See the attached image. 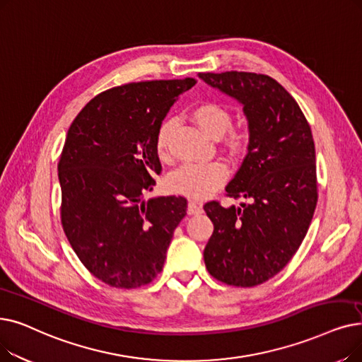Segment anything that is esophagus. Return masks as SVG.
I'll return each instance as SVG.
<instances>
[{"label": "esophagus", "instance_id": "34e87169", "mask_svg": "<svg viewBox=\"0 0 362 362\" xmlns=\"http://www.w3.org/2000/svg\"><path fill=\"white\" fill-rule=\"evenodd\" d=\"M187 213L199 214V213H202V206L197 201H189V204H187Z\"/></svg>", "mask_w": 362, "mask_h": 362}]
</instances>
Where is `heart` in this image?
Here are the masks:
<instances>
[{
	"mask_svg": "<svg viewBox=\"0 0 362 362\" xmlns=\"http://www.w3.org/2000/svg\"><path fill=\"white\" fill-rule=\"evenodd\" d=\"M191 118L198 127L211 137H222L228 132L226 142L232 152H240L248 145V132L229 130L232 125V115L228 109L216 102H204L197 105L191 111ZM173 121L164 119L155 133V151L160 160L170 158L168 145ZM229 177L228 167L220 163H186L171 173L167 179L170 191L182 194L189 198H206L217 191Z\"/></svg>",
	"mask_w": 362,
	"mask_h": 362,
	"instance_id": "obj_1",
	"label": "heart"
}]
</instances>
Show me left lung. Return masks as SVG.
Listing matches in <instances>:
<instances>
[{"instance_id": "8db88e82", "label": "left lung", "mask_w": 362, "mask_h": 362, "mask_svg": "<svg viewBox=\"0 0 362 362\" xmlns=\"http://www.w3.org/2000/svg\"><path fill=\"white\" fill-rule=\"evenodd\" d=\"M198 76L244 106L250 132L247 156L226 186L228 197L247 202L204 206L214 225L204 262L217 281L255 287L284 269L309 229L318 201L312 132L291 94L268 75Z\"/></svg>"}]
</instances>
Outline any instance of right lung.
<instances>
[{
  "mask_svg": "<svg viewBox=\"0 0 362 362\" xmlns=\"http://www.w3.org/2000/svg\"><path fill=\"white\" fill-rule=\"evenodd\" d=\"M195 78L130 83L91 99L76 115L57 164L60 218L81 263L109 287L137 288L163 271L183 197L142 201L161 163L155 133Z\"/></svg>",
  "mask_w": 362,
  "mask_h": 362,
  "instance_id": "obj_1",
  "label": "right lung"
}]
</instances>
